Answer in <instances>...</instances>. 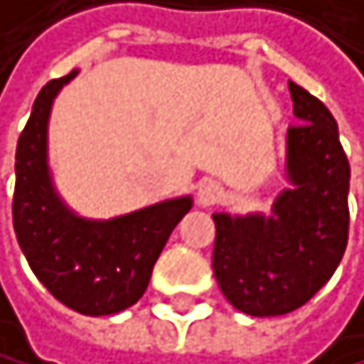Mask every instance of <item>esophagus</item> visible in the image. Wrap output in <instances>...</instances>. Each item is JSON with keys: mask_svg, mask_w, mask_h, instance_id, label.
<instances>
[{"mask_svg": "<svg viewBox=\"0 0 364 364\" xmlns=\"http://www.w3.org/2000/svg\"><path fill=\"white\" fill-rule=\"evenodd\" d=\"M222 200V186L215 180H204L198 186V204L200 206H213Z\"/></svg>", "mask_w": 364, "mask_h": 364, "instance_id": "1", "label": "esophagus"}]
</instances>
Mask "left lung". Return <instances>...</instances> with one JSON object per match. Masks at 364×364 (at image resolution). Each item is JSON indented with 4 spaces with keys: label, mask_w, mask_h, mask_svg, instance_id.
<instances>
[{
    "label": "left lung",
    "mask_w": 364,
    "mask_h": 364,
    "mask_svg": "<svg viewBox=\"0 0 364 364\" xmlns=\"http://www.w3.org/2000/svg\"><path fill=\"white\" fill-rule=\"evenodd\" d=\"M298 124L287 131V178L274 213H215L213 274L249 316H282L309 302L349 240V160L327 106L289 82Z\"/></svg>",
    "instance_id": "8db88e82"
}]
</instances>
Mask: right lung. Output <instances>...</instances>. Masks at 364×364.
Returning <instances> with one entry per match:
<instances>
[{
	"label": "right lung",
	"instance_id": "obj_1",
	"mask_svg": "<svg viewBox=\"0 0 364 364\" xmlns=\"http://www.w3.org/2000/svg\"><path fill=\"white\" fill-rule=\"evenodd\" d=\"M75 75L39 90L19 135L13 227L33 274L57 300L84 316H111L144 296L171 231L193 200H166L113 220H86L68 209L50 180L46 133L53 100Z\"/></svg>",
	"mask_w": 364,
	"mask_h": 364
}]
</instances>
